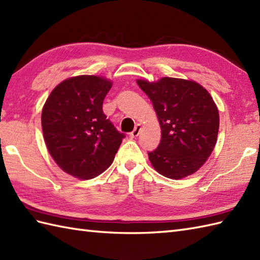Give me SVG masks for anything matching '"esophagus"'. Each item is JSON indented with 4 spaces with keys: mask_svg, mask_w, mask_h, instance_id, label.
Wrapping results in <instances>:
<instances>
[{
    "mask_svg": "<svg viewBox=\"0 0 260 260\" xmlns=\"http://www.w3.org/2000/svg\"><path fill=\"white\" fill-rule=\"evenodd\" d=\"M141 129H142V126H141L140 124H137V125L135 126L134 131L132 132V133L129 134V136H131V137H137V136L140 135V133H141Z\"/></svg>",
    "mask_w": 260,
    "mask_h": 260,
    "instance_id": "34e87169",
    "label": "esophagus"
}]
</instances>
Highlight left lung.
Listing matches in <instances>:
<instances>
[{"label":"left lung","mask_w":260,"mask_h":260,"mask_svg":"<svg viewBox=\"0 0 260 260\" xmlns=\"http://www.w3.org/2000/svg\"><path fill=\"white\" fill-rule=\"evenodd\" d=\"M137 84L151 99L161 126V142L148 152L153 168L173 180L196 173L217 143L219 112L212 97L192 80L164 77Z\"/></svg>","instance_id":"left-lung-1"}]
</instances>
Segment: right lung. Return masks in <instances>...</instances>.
Here are the masks:
<instances>
[{"mask_svg": "<svg viewBox=\"0 0 260 260\" xmlns=\"http://www.w3.org/2000/svg\"><path fill=\"white\" fill-rule=\"evenodd\" d=\"M112 81L98 76L63 80L49 95L41 124L49 153L66 173L89 180L113 163L125 134L103 112Z\"/></svg>", "mask_w": 260, "mask_h": 260, "instance_id": "right-lung-1", "label": "right lung"}]
</instances>
